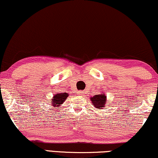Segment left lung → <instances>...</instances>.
Returning a JSON list of instances; mask_svg holds the SVG:
<instances>
[{
    "instance_id": "left-lung-1",
    "label": "left lung",
    "mask_w": 158,
    "mask_h": 158,
    "mask_svg": "<svg viewBox=\"0 0 158 158\" xmlns=\"http://www.w3.org/2000/svg\"><path fill=\"white\" fill-rule=\"evenodd\" d=\"M90 99L94 106L97 108V109H102V107H104L106 101V97L105 94L103 93L94 95Z\"/></svg>"
}]
</instances>
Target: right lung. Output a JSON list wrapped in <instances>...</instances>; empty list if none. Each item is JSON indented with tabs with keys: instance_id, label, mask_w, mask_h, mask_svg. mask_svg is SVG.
Returning <instances> with one entry per match:
<instances>
[{
	"instance_id": "1",
	"label": "right lung",
	"mask_w": 158,
	"mask_h": 158,
	"mask_svg": "<svg viewBox=\"0 0 158 158\" xmlns=\"http://www.w3.org/2000/svg\"><path fill=\"white\" fill-rule=\"evenodd\" d=\"M69 96V94L65 93H57L55 94V96L53 97L52 101H51L52 105L53 106L57 107L59 105H60L65 101V100L67 98V97Z\"/></svg>"
}]
</instances>
